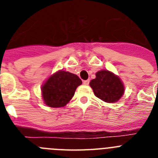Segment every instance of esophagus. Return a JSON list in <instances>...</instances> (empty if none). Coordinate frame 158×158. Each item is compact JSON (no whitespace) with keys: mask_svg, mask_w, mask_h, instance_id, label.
<instances>
[{"mask_svg":"<svg viewBox=\"0 0 158 158\" xmlns=\"http://www.w3.org/2000/svg\"><path fill=\"white\" fill-rule=\"evenodd\" d=\"M89 82H90V80H89V79H88V80L83 81V84L85 85H88L89 84Z\"/></svg>","mask_w":158,"mask_h":158,"instance_id":"esophagus-1","label":"esophagus"}]
</instances>
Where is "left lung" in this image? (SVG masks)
<instances>
[{
    "label": "left lung",
    "mask_w": 158,
    "mask_h": 158,
    "mask_svg": "<svg viewBox=\"0 0 158 158\" xmlns=\"http://www.w3.org/2000/svg\"><path fill=\"white\" fill-rule=\"evenodd\" d=\"M95 75L96 77L90 82L95 96L106 102L119 100L124 92L120 78L108 70H101Z\"/></svg>",
    "instance_id": "1"
}]
</instances>
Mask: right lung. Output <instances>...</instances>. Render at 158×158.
<instances>
[{
  "instance_id": "add662e5",
  "label": "right lung",
  "mask_w": 158,
  "mask_h": 158,
  "mask_svg": "<svg viewBox=\"0 0 158 158\" xmlns=\"http://www.w3.org/2000/svg\"><path fill=\"white\" fill-rule=\"evenodd\" d=\"M81 84V80L73 73L63 70L57 72L42 86L43 99L50 107L64 106Z\"/></svg>"
}]
</instances>
